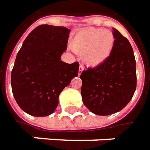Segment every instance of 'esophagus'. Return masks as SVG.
<instances>
[{
	"instance_id": "34e87169",
	"label": "esophagus",
	"mask_w": 150,
	"mask_h": 150,
	"mask_svg": "<svg viewBox=\"0 0 150 150\" xmlns=\"http://www.w3.org/2000/svg\"><path fill=\"white\" fill-rule=\"evenodd\" d=\"M84 70V66L82 64H80V66H79V70H78V75L80 76L81 74V72Z\"/></svg>"
}]
</instances>
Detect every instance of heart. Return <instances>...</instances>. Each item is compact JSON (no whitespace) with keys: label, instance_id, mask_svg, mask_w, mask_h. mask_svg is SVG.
<instances>
[{"label":"heart","instance_id":"heart-1","mask_svg":"<svg viewBox=\"0 0 150 150\" xmlns=\"http://www.w3.org/2000/svg\"><path fill=\"white\" fill-rule=\"evenodd\" d=\"M115 44L112 31L103 28L90 27L76 33L71 43L74 52L82 54L85 64L90 67H98L110 57Z\"/></svg>","mask_w":150,"mask_h":150}]
</instances>
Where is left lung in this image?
Listing matches in <instances>:
<instances>
[{
  "label": "left lung",
  "mask_w": 150,
  "mask_h": 150,
  "mask_svg": "<svg viewBox=\"0 0 150 150\" xmlns=\"http://www.w3.org/2000/svg\"><path fill=\"white\" fill-rule=\"evenodd\" d=\"M115 44L110 57L81 74L84 105L98 115L121 111L130 102L137 88L134 52L127 38L113 28Z\"/></svg>",
  "instance_id": "left-lung-1"
}]
</instances>
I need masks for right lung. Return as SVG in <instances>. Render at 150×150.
Returning <instances> with one entry per match:
<instances>
[{"label":"right lung","instance_id":"add662e5","mask_svg":"<svg viewBox=\"0 0 150 150\" xmlns=\"http://www.w3.org/2000/svg\"><path fill=\"white\" fill-rule=\"evenodd\" d=\"M70 30L40 25L22 43L11 72L13 97L22 111L33 116L54 112L59 95L77 77L79 63L60 60L66 50Z\"/></svg>","mask_w":150,"mask_h":150}]
</instances>
